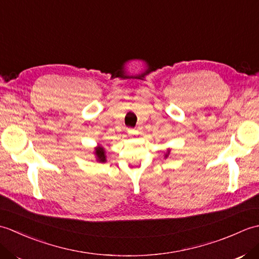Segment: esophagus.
Returning <instances> with one entry per match:
<instances>
[{
    "mask_svg": "<svg viewBox=\"0 0 259 259\" xmlns=\"http://www.w3.org/2000/svg\"><path fill=\"white\" fill-rule=\"evenodd\" d=\"M129 134L130 135H133V136H135V135H137V134H138V130H129Z\"/></svg>",
    "mask_w": 259,
    "mask_h": 259,
    "instance_id": "34e87169",
    "label": "esophagus"
}]
</instances>
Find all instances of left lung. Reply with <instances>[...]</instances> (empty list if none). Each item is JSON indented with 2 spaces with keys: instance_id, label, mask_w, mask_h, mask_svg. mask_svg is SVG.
I'll list each match as a JSON object with an SVG mask.
<instances>
[{
  "instance_id": "1",
  "label": "left lung",
  "mask_w": 259,
  "mask_h": 259,
  "mask_svg": "<svg viewBox=\"0 0 259 259\" xmlns=\"http://www.w3.org/2000/svg\"><path fill=\"white\" fill-rule=\"evenodd\" d=\"M169 152H170V150H167V153H166V155H164V158H167L169 156Z\"/></svg>"
}]
</instances>
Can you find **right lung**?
Listing matches in <instances>:
<instances>
[{
	"instance_id": "add662e5",
	"label": "right lung",
	"mask_w": 259,
	"mask_h": 259,
	"mask_svg": "<svg viewBox=\"0 0 259 259\" xmlns=\"http://www.w3.org/2000/svg\"><path fill=\"white\" fill-rule=\"evenodd\" d=\"M95 155L97 158V161L99 162H106L107 158H106V151H104L103 147L99 146L97 148H95Z\"/></svg>"
}]
</instances>
